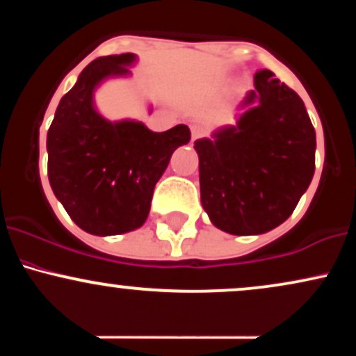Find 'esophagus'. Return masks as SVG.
Instances as JSON below:
<instances>
[{"label": "esophagus", "instance_id": "34e87169", "mask_svg": "<svg viewBox=\"0 0 356 356\" xmlns=\"http://www.w3.org/2000/svg\"><path fill=\"white\" fill-rule=\"evenodd\" d=\"M191 134H192V140H197L199 137H202L204 134H206V129H204L202 125H192Z\"/></svg>", "mask_w": 356, "mask_h": 356}]
</instances>
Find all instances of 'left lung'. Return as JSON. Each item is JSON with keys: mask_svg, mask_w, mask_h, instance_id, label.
Masks as SVG:
<instances>
[{"mask_svg": "<svg viewBox=\"0 0 356 356\" xmlns=\"http://www.w3.org/2000/svg\"><path fill=\"white\" fill-rule=\"evenodd\" d=\"M238 125L194 144L201 202L216 227L263 234L293 214L314 174L316 134L300 95L261 70Z\"/></svg>", "mask_w": 356, "mask_h": 356, "instance_id": "left-lung-1", "label": "left lung"}]
</instances>
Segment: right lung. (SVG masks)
<instances>
[{
    "mask_svg": "<svg viewBox=\"0 0 356 356\" xmlns=\"http://www.w3.org/2000/svg\"><path fill=\"white\" fill-rule=\"evenodd\" d=\"M136 56H100L61 97L47 137L48 179L73 222L90 234L112 236L140 227L154 187L177 147L191 140L187 125L152 132L140 122H112L93 108V90L127 75Z\"/></svg>",
    "mask_w": 356,
    "mask_h": 356,
    "instance_id": "1",
    "label": "right lung"
}]
</instances>
